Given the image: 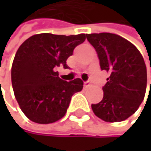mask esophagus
I'll return each mask as SVG.
<instances>
[{
    "mask_svg": "<svg viewBox=\"0 0 151 151\" xmlns=\"http://www.w3.org/2000/svg\"><path fill=\"white\" fill-rule=\"evenodd\" d=\"M84 85H85V87H87V86H90V85H91V81H85V82H84Z\"/></svg>",
    "mask_w": 151,
    "mask_h": 151,
    "instance_id": "esophagus-1",
    "label": "esophagus"
}]
</instances>
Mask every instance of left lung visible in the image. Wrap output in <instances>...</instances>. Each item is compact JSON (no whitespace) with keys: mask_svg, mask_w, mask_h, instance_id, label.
Segmentation results:
<instances>
[{"mask_svg":"<svg viewBox=\"0 0 151 151\" xmlns=\"http://www.w3.org/2000/svg\"><path fill=\"white\" fill-rule=\"evenodd\" d=\"M86 37L97 51L101 69L109 73L102 88L103 99L91 104L92 111L107 122L125 120L135 113L146 93L147 68L143 57L131 42L117 34L91 33Z\"/></svg>","mask_w":151,"mask_h":151,"instance_id":"obj_1","label":"left lung"}]
</instances>
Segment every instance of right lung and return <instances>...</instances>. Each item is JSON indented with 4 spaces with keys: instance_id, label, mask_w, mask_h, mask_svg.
I'll use <instances>...</instances> for the list:
<instances>
[{
    "instance_id": "right-lung-1",
    "label": "right lung",
    "mask_w": 151,
    "mask_h": 151,
    "mask_svg": "<svg viewBox=\"0 0 151 151\" xmlns=\"http://www.w3.org/2000/svg\"><path fill=\"white\" fill-rule=\"evenodd\" d=\"M85 39L84 33H40L27 39L17 50L12 67V84L21 109L33 122L49 124L60 119L72 95L82 90L81 79L63 81L56 69L69 68L67 59Z\"/></svg>"
}]
</instances>
